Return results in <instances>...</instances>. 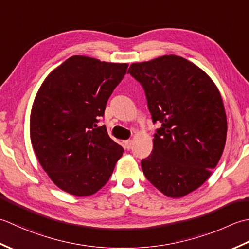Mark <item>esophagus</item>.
Instances as JSON below:
<instances>
[{"label":"esophagus","instance_id":"1","mask_svg":"<svg viewBox=\"0 0 249 249\" xmlns=\"http://www.w3.org/2000/svg\"><path fill=\"white\" fill-rule=\"evenodd\" d=\"M132 145H133V141H132V140L124 141V147H125L126 149H131L132 148Z\"/></svg>","mask_w":249,"mask_h":249}]
</instances>
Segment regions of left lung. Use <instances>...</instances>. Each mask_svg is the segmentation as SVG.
<instances>
[{"mask_svg":"<svg viewBox=\"0 0 249 249\" xmlns=\"http://www.w3.org/2000/svg\"><path fill=\"white\" fill-rule=\"evenodd\" d=\"M145 90L154 148L141 162L151 184L178 199L201 187L224 153L227 116L217 86L197 65L175 54L130 65Z\"/></svg>","mask_w":249,"mask_h":249,"instance_id":"obj_1","label":"left lung"}]
</instances>
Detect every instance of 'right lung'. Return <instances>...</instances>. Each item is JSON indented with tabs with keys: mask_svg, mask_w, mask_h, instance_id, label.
Returning <instances> with one entry per match:
<instances>
[{
	"mask_svg": "<svg viewBox=\"0 0 249 249\" xmlns=\"http://www.w3.org/2000/svg\"><path fill=\"white\" fill-rule=\"evenodd\" d=\"M128 67L73 55L48 74L35 95L30 116L34 153L53 184L70 195L99 191L124 154L98 123Z\"/></svg>",
	"mask_w": 249,
	"mask_h": 249,
	"instance_id": "right-lung-1",
	"label": "right lung"
}]
</instances>
